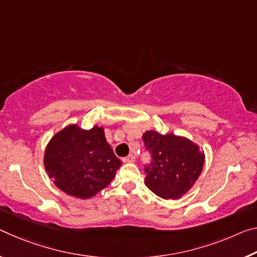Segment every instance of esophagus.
<instances>
[{"mask_svg":"<svg viewBox=\"0 0 257 257\" xmlns=\"http://www.w3.org/2000/svg\"><path fill=\"white\" fill-rule=\"evenodd\" d=\"M135 160H136V157L134 156V154H129L128 157L122 158V161L123 162H134Z\"/></svg>","mask_w":257,"mask_h":257,"instance_id":"34e87169","label":"esophagus"}]
</instances>
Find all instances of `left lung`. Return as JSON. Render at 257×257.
I'll return each mask as SVG.
<instances>
[{
    "mask_svg": "<svg viewBox=\"0 0 257 257\" xmlns=\"http://www.w3.org/2000/svg\"><path fill=\"white\" fill-rule=\"evenodd\" d=\"M143 142L151 156L150 164L144 165L146 186L164 199L181 198L200 176L205 154L187 138L173 134L150 130Z\"/></svg>",
    "mask_w": 257,
    "mask_h": 257,
    "instance_id": "obj_1",
    "label": "left lung"
}]
</instances>
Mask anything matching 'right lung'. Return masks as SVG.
<instances>
[{
    "label": "right lung",
    "mask_w": 257,
    "mask_h": 257,
    "mask_svg": "<svg viewBox=\"0 0 257 257\" xmlns=\"http://www.w3.org/2000/svg\"><path fill=\"white\" fill-rule=\"evenodd\" d=\"M121 165L98 127L82 130L68 125L52 137L44 154L46 170L56 186L80 199L106 187Z\"/></svg>",
    "instance_id": "add662e5"
}]
</instances>
